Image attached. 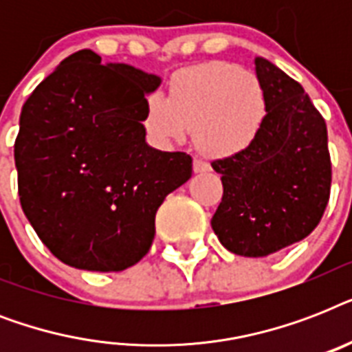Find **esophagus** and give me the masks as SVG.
I'll return each mask as SVG.
<instances>
[{
	"label": "esophagus",
	"instance_id": "34e87169",
	"mask_svg": "<svg viewBox=\"0 0 352 352\" xmlns=\"http://www.w3.org/2000/svg\"><path fill=\"white\" fill-rule=\"evenodd\" d=\"M193 171L195 173H206V171H210V164L204 162L203 159H195L193 160Z\"/></svg>",
	"mask_w": 352,
	"mask_h": 352
}]
</instances>
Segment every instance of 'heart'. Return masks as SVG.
Listing matches in <instances>:
<instances>
[{
    "label": "heart",
    "mask_w": 352,
    "mask_h": 352,
    "mask_svg": "<svg viewBox=\"0 0 352 352\" xmlns=\"http://www.w3.org/2000/svg\"><path fill=\"white\" fill-rule=\"evenodd\" d=\"M267 118V96L250 71L212 62L173 76L170 95H149L144 129L157 144L182 142L195 129L199 148L212 157H234L256 142Z\"/></svg>",
    "instance_id": "b5f03b06"
}]
</instances>
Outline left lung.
Wrapping results in <instances>:
<instances>
[{
  "mask_svg": "<svg viewBox=\"0 0 352 352\" xmlns=\"http://www.w3.org/2000/svg\"><path fill=\"white\" fill-rule=\"evenodd\" d=\"M254 65L267 118L246 151L212 162L225 188L212 228L232 254L265 257L305 239L322 221L331 157L325 120L305 89L265 58Z\"/></svg>",
  "mask_w": 352,
  "mask_h": 352,
  "instance_id": "left-lung-1",
  "label": "left lung"
}]
</instances>
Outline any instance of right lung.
<instances>
[{
	"label": "right lung",
	"instance_id": "1",
	"mask_svg": "<svg viewBox=\"0 0 352 352\" xmlns=\"http://www.w3.org/2000/svg\"><path fill=\"white\" fill-rule=\"evenodd\" d=\"M160 76L65 58L21 107L14 144L19 203L41 243L69 267L120 272L146 254L155 214L192 177V157L146 142V96Z\"/></svg>",
	"mask_w": 352,
	"mask_h": 352
}]
</instances>
